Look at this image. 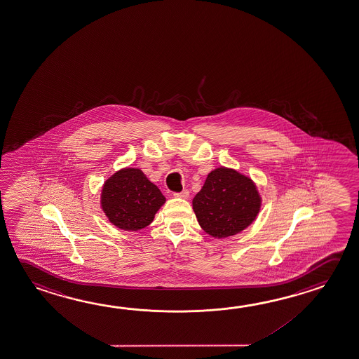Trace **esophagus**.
<instances>
[{
	"label": "esophagus",
	"instance_id": "obj_1",
	"mask_svg": "<svg viewBox=\"0 0 359 359\" xmlns=\"http://www.w3.org/2000/svg\"><path fill=\"white\" fill-rule=\"evenodd\" d=\"M175 198H182V199H188L189 191L188 190H182L180 193H174Z\"/></svg>",
	"mask_w": 359,
	"mask_h": 359
}]
</instances>
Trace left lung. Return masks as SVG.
I'll list each match as a JSON object with an SVG mask.
<instances>
[{
  "label": "left lung",
  "instance_id": "left-lung-1",
  "mask_svg": "<svg viewBox=\"0 0 359 359\" xmlns=\"http://www.w3.org/2000/svg\"><path fill=\"white\" fill-rule=\"evenodd\" d=\"M262 196L255 182L236 169L210 171L193 199V210L206 234L223 239L247 229L258 217Z\"/></svg>",
  "mask_w": 359,
  "mask_h": 359
}]
</instances>
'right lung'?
Wrapping results in <instances>:
<instances>
[{
	"label": "right lung",
	"mask_w": 359,
	"mask_h": 359,
	"mask_svg": "<svg viewBox=\"0 0 359 359\" xmlns=\"http://www.w3.org/2000/svg\"><path fill=\"white\" fill-rule=\"evenodd\" d=\"M165 201L160 189L137 168H123L114 172L101 189V209L118 229H144L153 223Z\"/></svg>",
	"instance_id": "obj_1"
}]
</instances>
